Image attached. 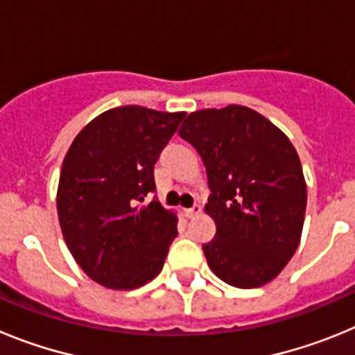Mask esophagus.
<instances>
[{"mask_svg":"<svg viewBox=\"0 0 355 355\" xmlns=\"http://www.w3.org/2000/svg\"><path fill=\"white\" fill-rule=\"evenodd\" d=\"M199 213H200V205H193L192 208L184 209V215H187L188 218H192V216L199 215Z\"/></svg>","mask_w":355,"mask_h":355,"instance_id":"esophagus-1","label":"esophagus"}]
</instances>
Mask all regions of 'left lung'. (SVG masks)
<instances>
[{
    "instance_id": "1",
    "label": "left lung",
    "mask_w": 355,
    "mask_h": 355,
    "mask_svg": "<svg viewBox=\"0 0 355 355\" xmlns=\"http://www.w3.org/2000/svg\"><path fill=\"white\" fill-rule=\"evenodd\" d=\"M180 137L192 144L211 190L206 213L215 238L202 245L209 268L234 288H258L281 274L299 247L307 190L286 135L240 105L199 110Z\"/></svg>"
}]
</instances>
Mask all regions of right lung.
Listing matches in <instances>:
<instances>
[{
  "label": "right lung",
  "instance_id": "add662e5",
  "mask_svg": "<svg viewBox=\"0 0 355 355\" xmlns=\"http://www.w3.org/2000/svg\"><path fill=\"white\" fill-rule=\"evenodd\" d=\"M184 112L119 106L78 133L62 163L56 209L72 258L92 281L135 290L162 272L178 236L159 200L155 163Z\"/></svg>",
  "mask_w": 355,
  "mask_h": 355
}]
</instances>
